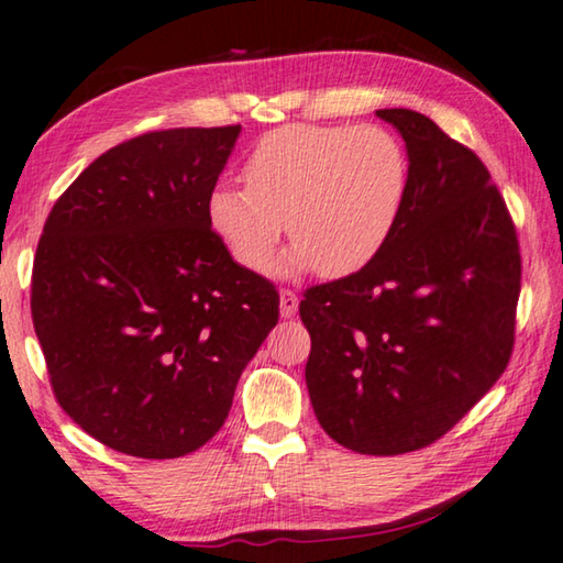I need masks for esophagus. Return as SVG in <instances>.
<instances>
[{
    "label": "esophagus",
    "mask_w": 563,
    "mask_h": 563,
    "mask_svg": "<svg viewBox=\"0 0 563 563\" xmlns=\"http://www.w3.org/2000/svg\"><path fill=\"white\" fill-rule=\"evenodd\" d=\"M298 310V296L292 290H280V316L292 318Z\"/></svg>",
    "instance_id": "esophagus-1"
}]
</instances>
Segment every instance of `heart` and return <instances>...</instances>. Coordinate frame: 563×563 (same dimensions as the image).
Listing matches in <instances>:
<instances>
[{"label": "heart", "mask_w": 563, "mask_h": 563, "mask_svg": "<svg viewBox=\"0 0 563 563\" xmlns=\"http://www.w3.org/2000/svg\"><path fill=\"white\" fill-rule=\"evenodd\" d=\"M243 180L218 183L205 200L212 235L238 265L263 271L285 228L296 245L273 265L275 275L347 278L394 235L410 167L400 140L378 124H285L255 142Z\"/></svg>", "instance_id": "obj_1"}]
</instances>
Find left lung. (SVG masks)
Segmentation results:
<instances>
[{
  "mask_svg": "<svg viewBox=\"0 0 563 563\" xmlns=\"http://www.w3.org/2000/svg\"><path fill=\"white\" fill-rule=\"evenodd\" d=\"M406 142L408 200L361 273L300 300L318 423L365 456L441 439L501 378L521 255L486 165L421 112L376 110Z\"/></svg>",
  "mask_w": 563,
  "mask_h": 563,
  "instance_id": "8db88e82",
  "label": "left lung"
}]
</instances>
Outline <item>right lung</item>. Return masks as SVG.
<instances>
[{
  "instance_id": "add662e5",
  "label": "right lung",
  "mask_w": 563,
  "mask_h": 563,
  "mask_svg": "<svg viewBox=\"0 0 563 563\" xmlns=\"http://www.w3.org/2000/svg\"><path fill=\"white\" fill-rule=\"evenodd\" d=\"M233 128L147 132L79 173L44 222L32 320L59 406L110 449L180 459L216 435L278 292L212 235Z\"/></svg>"
}]
</instances>
